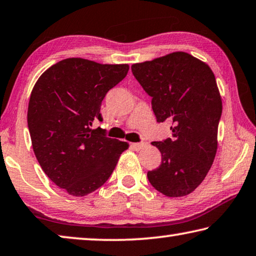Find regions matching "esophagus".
<instances>
[{"label":"esophagus","instance_id":"1","mask_svg":"<svg viewBox=\"0 0 256 256\" xmlns=\"http://www.w3.org/2000/svg\"><path fill=\"white\" fill-rule=\"evenodd\" d=\"M146 146V142H136V144H131L132 148L136 149V150H141L142 148H144Z\"/></svg>","mask_w":256,"mask_h":256}]
</instances>
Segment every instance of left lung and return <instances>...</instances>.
<instances>
[{
	"label": "left lung",
	"instance_id": "obj_1",
	"mask_svg": "<svg viewBox=\"0 0 256 256\" xmlns=\"http://www.w3.org/2000/svg\"><path fill=\"white\" fill-rule=\"evenodd\" d=\"M131 68L152 97L157 122H172V138L151 144L162 154V164L148 172V180L164 196H188L206 178L218 148L222 102L214 72L185 52L136 63Z\"/></svg>",
	"mask_w": 256,
	"mask_h": 256
}]
</instances>
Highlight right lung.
<instances>
[{
  "label": "right lung",
  "instance_id": "add662e5",
  "mask_svg": "<svg viewBox=\"0 0 256 256\" xmlns=\"http://www.w3.org/2000/svg\"><path fill=\"white\" fill-rule=\"evenodd\" d=\"M128 68L70 58L47 68L34 86L27 114L34 152L48 178L70 196H88L105 184L128 148L92 128L102 120V99Z\"/></svg>",
  "mask_w": 256,
  "mask_h": 256
}]
</instances>
